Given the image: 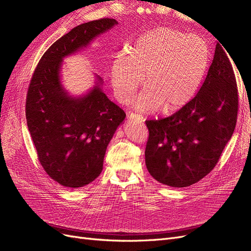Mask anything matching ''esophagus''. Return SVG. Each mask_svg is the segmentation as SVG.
<instances>
[{"mask_svg": "<svg viewBox=\"0 0 251 251\" xmlns=\"http://www.w3.org/2000/svg\"><path fill=\"white\" fill-rule=\"evenodd\" d=\"M127 119L128 120H132V121H138V123H143V121H144L143 116L138 115V114H134V113L128 114Z\"/></svg>", "mask_w": 251, "mask_h": 251, "instance_id": "34e87169", "label": "esophagus"}]
</instances>
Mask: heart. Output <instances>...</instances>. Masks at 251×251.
I'll return each instance as SVG.
<instances>
[{
  "mask_svg": "<svg viewBox=\"0 0 251 251\" xmlns=\"http://www.w3.org/2000/svg\"><path fill=\"white\" fill-rule=\"evenodd\" d=\"M209 47L203 37L170 27L142 35L130 54L121 53L112 65L114 92L127 103L144 78L146 90L135 108L146 113L183 108L198 93L209 66Z\"/></svg>",
  "mask_w": 251,
  "mask_h": 251,
  "instance_id": "b5f03b06",
  "label": "heart"
}]
</instances>
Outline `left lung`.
Masks as SVG:
<instances>
[{"mask_svg": "<svg viewBox=\"0 0 251 251\" xmlns=\"http://www.w3.org/2000/svg\"><path fill=\"white\" fill-rule=\"evenodd\" d=\"M222 46L217 43L206 77L191 101L170 117L146 121V165L162 184L185 187L200 181L215 168L233 134L238 89Z\"/></svg>", "mask_w": 251, "mask_h": 251, "instance_id": "obj_1", "label": "left lung"}]
</instances>
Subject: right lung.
Instances as JSON below:
<instances>
[{
    "label": "right lung",
    "instance_id": "add662e5",
    "mask_svg": "<svg viewBox=\"0 0 251 251\" xmlns=\"http://www.w3.org/2000/svg\"><path fill=\"white\" fill-rule=\"evenodd\" d=\"M116 25V20L100 19L74 27L44 53L30 80L28 130L45 172L66 187H82L100 176L108 144L126 113L103 93L100 75L89 92L71 96L60 79L63 60Z\"/></svg>",
    "mask_w": 251,
    "mask_h": 251
}]
</instances>
